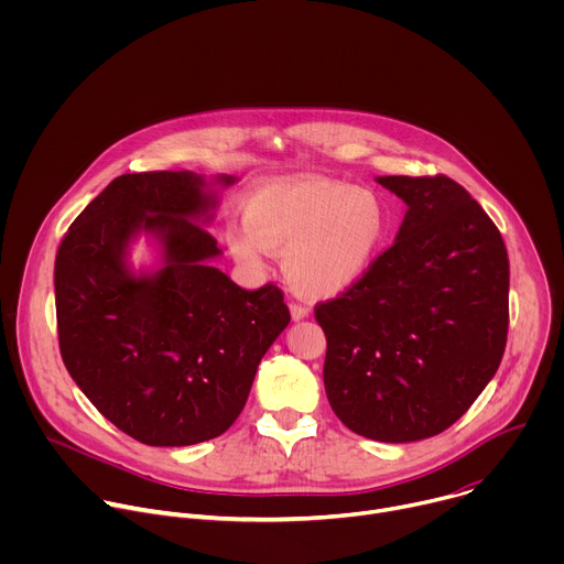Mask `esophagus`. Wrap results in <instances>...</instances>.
<instances>
[{
    "label": "esophagus",
    "instance_id": "34e87169",
    "mask_svg": "<svg viewBox=\"0 0 564 564\" xmlns=\"http://www.w3.org/2000/svg\"><path fill=\"white\" fill-rule=\"evenodd\" d=\"M290 314H292L294 321H301V318H305L310 314V310L305 305L296 303V301H290Z\"/></svg>",
    "mask_w": 564,
    "mask_h": 564
}]
</instances>
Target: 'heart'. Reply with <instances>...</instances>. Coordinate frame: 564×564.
I'll return each mask as SVG.
<instances>
[{
  "label": "heart",
  "mask_w": 564,
  "mask_h": 564,
  "mask_svg": "<svg viewBox=\"0 0 564 564\" xmlns=\"http://www.w3.org/2000/svg\"><path fill=\"white\" fill-rule=\"evenodd\" d=\"M227 231L231 254L261 265V250L283 257L285 279L307 296H335L366 276L390 234L388 203L344 181H288L261 187Z\"/></svg>",
  "instance_id": "obj_1"
}]
</instances>
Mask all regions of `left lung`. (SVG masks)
Returning <instances> with one entry per match:
<instances>
[{"label": "left lung", "mask_w": 564, "mask_h": 564, "mask_svg": "<svg viewBox=\"0 0 564 564\" xmlns=\"http://www.w3.org/2000/svg\"><path fill=\"white\" fill-rule=\"evenodd\" d=\"M409 205L394 243L361 281L314 307L326 333L335 415L377 442L453 426L494 379L509 333L500 229L453 178L381 176Z\"/></svg>", "instance_id": "left-lung-1"}]
</instances>
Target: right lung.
I'll return each instance as SVG.
<instances>
[{
    "label": "right lung",
    "instance_id": "add662e5",
    "mask_svg": "<svg viewBox=\"0 0 564 564\" xmlns=\"http://www.w3.org/2000/svg\"><path fill=\"white\" fill-rule=\"evenodd\" d=\"M205 185L192 172L118 176L73 220L55 257L62 361L91 404L147 446L223 435L290 324L274 283L243 290L209 265L220 250L198 223L216 205ZM140 228L164 243V268L133 278L123 257Z\"/></svg>",
    "mask_w": 564,
    "mask_h": 564
}]
</instances>
